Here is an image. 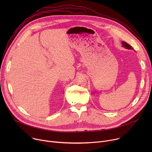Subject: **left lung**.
Instances as JSON below:
<instances>
[{
    "label": "left lung",
    "instance_id": "8db88e82",
    "mask_svg": "<svg viewBox=\"0 0 152 152\" xmlns=\"http://www.w3.org/2000/svg\"><path fill=\"white\" fill-rule=\"evenodd\" d=\"M122 45H123V46L128 49H132V48L131 45H129L128 43H127L126 42H124V41H122Z\"/></svg>",
    "mask_w": 152,
    "mask_h": 152
}]
</instances>
